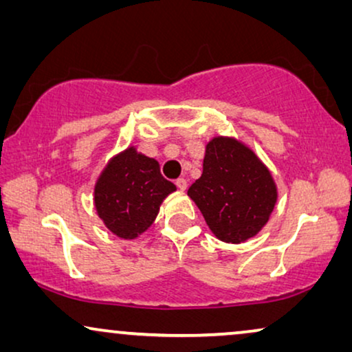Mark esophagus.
Returning a JSON list of instances; mask_svg holds the SVG:
<instances>
[{
  "mask_svg": "<svg viewBox=\"0 0 352 352\" xmlns=\"http://www.w3.org/2000/svg\"><path fill=\"white\" fill-rule=\"evenodd\" d=\"M175 184H176V187L179 190H186L187 189V181L184 179V177H179V179H176Z\"/></svg>",
  "mask_w": 352,
  "mask_h": 352,
  "instance_id": "34e87169",
  "label": "esophagus"
}]
</instances>
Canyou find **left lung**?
<instances>
[{
  "mask_svg": "<svg viewBox=\"0 0 352 352\" xmlns=\"http://www.w3.org/2000/svg\"><path fill=\"white\" fill-rule=\"evenodd\" d=\"M187 195L216 237L240 243L267 223L277 190L271 173L250 148L234 139L214 138L206 146L204 173Z\"/></svg>",
  "mask_w": 352,
  "mask_h": 352,
  "instance_id": "8db88e82",
  "label": "left lung"
}]
</instances>
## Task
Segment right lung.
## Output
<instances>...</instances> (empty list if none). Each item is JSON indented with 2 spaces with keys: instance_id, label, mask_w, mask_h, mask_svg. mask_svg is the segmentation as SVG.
<instances>
[{
  "instance_id": "1",
  "label": "right lung",
  "mask_w": 352,
  "mask_h": 352,
  "mask_svg": "<svg viewBox=\"0 0 352 352\" xmlns=\"http://www.w3.org/2000/svg\"><path fill=\"white\" fill-rule=\"evenodd\" d=\"M176 190L162 176L153 158L128 148L100 175L94 190L96 210L105 226L122 239H134L153 223L163 199Z\"/></svg>"
}]
</instances>
